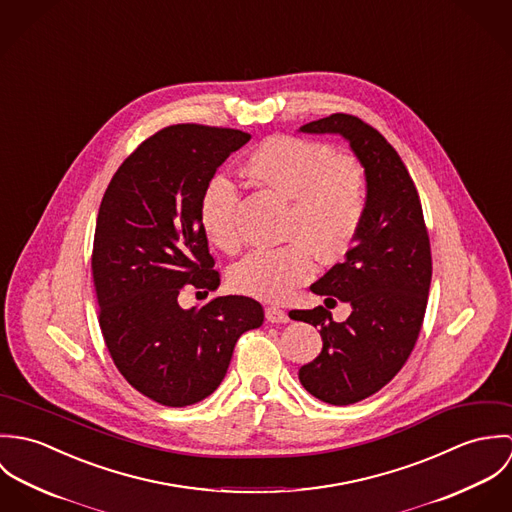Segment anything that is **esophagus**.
<instances>
[{"instance_id":"34e87169","label":"esophagus","mask_w":512,"mask_h":512,"mask_svg":"<svg viewBox=\"0 0 512 512\" xmlns=\"http://www.w3.org/2000/svg\"><path fill=\"white\" fill-rule=\"evenodd\" d=\"M266 319H268L270 323H288V321H290V315H288L284 309L276 307V305H268V307H266Z\"/></svg>"}]
</instances>
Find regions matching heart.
Segmentation results:
<instances>
[{
	"instance_id": "heart-1",
	"label": "heart",
	"mask_w": 512,
	"mask_h": 512,
	"mask_svg": "<svg viewBox=\"0 0 512 512\" xmlns=\"http://www.w3.org/2000/svg\"><path fill=\"white\" fill-rule=\"evenodd\" d=\"M246 173L292 201L284 226L292 242L252 250L230 268L228 282L242 295L282 301L315 276V252L323 260H337L355 242L365 219V175L355 159L297 136L262 142L248 157ZM199 222L222 252L240 246L238 189L226 175L217 173L205 185Z\"/></svg>"
}]
</instances>
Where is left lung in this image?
<instances>
[{"mask_svg":"<svg viewBox=\"0 0 512 512\" xmlns=\"http://www.w3.org/2000/svg\"><path fill=\"white\" fill-rule=\"evenodd\" d=\"M339 134L365 167L366 211L343 264L319 278L311 292L351 305L337 323L323 305L290 313L319 327L323 349L299 368V382L315 398L349 406L386 386L408 361L432 284L430 236L416 185L384 136L351 114H331L299 128Z\"/></svg>","mask_w":512,"mask_h":512,"instance_id":"1","label":"left lung"}]
</instances>
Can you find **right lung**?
Listing matches in <instances>:
<instances>
[{
  "label": "right lung",
  "instance_id": "1",
  "mask_svg": "<svg viewBox=\"0 0 512 512\" xmlns=\"http://www.w3.org/2000/svg\"><path fill=\"white\" fill-rule=\"evenodd\" d=\"M248 140L230 128H163L126 157L100 203L92 278L104 343L122 376L163 406L213 394L238 337L264 321L262 305L244 295L199 309L177 301L185 286L219 288L199 201L224 159Z\"/></svg>",
  "mask_w": 512,
  "mask_h": 512
}]
</instances>
